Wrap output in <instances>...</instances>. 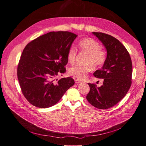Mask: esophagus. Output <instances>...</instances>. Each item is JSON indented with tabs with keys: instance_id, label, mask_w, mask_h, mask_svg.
<instances>
[{
	"instance_id": "1",
	"label": "esophagus",
	"mask_w": 146,
	"mask_h": 146,
	"mask_svg": "<svg viewBox=\"0 0 146 146\" xmlns=\"http://www.w3.org/2000/svg\"><path fill=\"white\" fill-rule=\"evenodd\" d=\"M74 81H75V83H76V84L80 83L82 82V81H81L80 80H78V79H74Z\"/></svg>"
}]
</instances>
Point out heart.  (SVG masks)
Here are the masks:
<instances>
[{
  "mask_svg": "<svg viewBox=\"0 0 146 146\" xmlns=\"http://www.w3.org/2000/svg\"><path fill=\"white\" fill-rule=\"evenodd\" d=\"M80 52L86 53L84 65H75L69 70V73L80 80L86 78L87 74L92 72L93 66L99 68L103 65L107 58V53L101 48L100 43L93 38H85L81 39L78 43ZM78 50L75 46H70L67 52L68 62L73 64L75 61Z\"/></svg>",
  "mask_w": 146,
  "mask_h": 146,
  "instance_id": "1",
  "label": "heart"
}]
</instances>
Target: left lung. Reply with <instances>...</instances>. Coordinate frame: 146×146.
Instances as JSON below:
<instances>
[{
    "label": "left lung",
    "mask_w": 146,
    "mask_h": 146,
    "mask_svg": "<svg viewBox=\"0 0 146 146\" xmlns=\"http://www.w3.org/2000/svg\"><path fill=\"white\" fill-rule=\"evenodd\" d=\"M103 43L107 50V58L102 68L93 73L103 79V84L97 87L88 83V101L98 109L107 110L114 106L126 96L132 83L133 65L129 53L119 40L101 32H93Z\"/></svg>",
    "instance_id": "8db88e82"
}]
</instances>
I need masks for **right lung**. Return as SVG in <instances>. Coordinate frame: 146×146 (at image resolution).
Listing matches in <instances>:
<instances>
[{"label":"right lung","mask_w":146,"mask_h":146,"mask_svg":"<svg viewBox=\"0 0 146 146\" xmlns=\"http://www.w3.org/2000/svg\"><path fill=\"white\" fill-rule=\"evenodd\" d=\"M77 35L67 31L50 32L29 42L17 66L23 96L33 106L47 108L56 104L74 84L71 77L55 80L66 72L67 52Z\"/></svg>","instance_id":"obj_1"}]
</instances>
